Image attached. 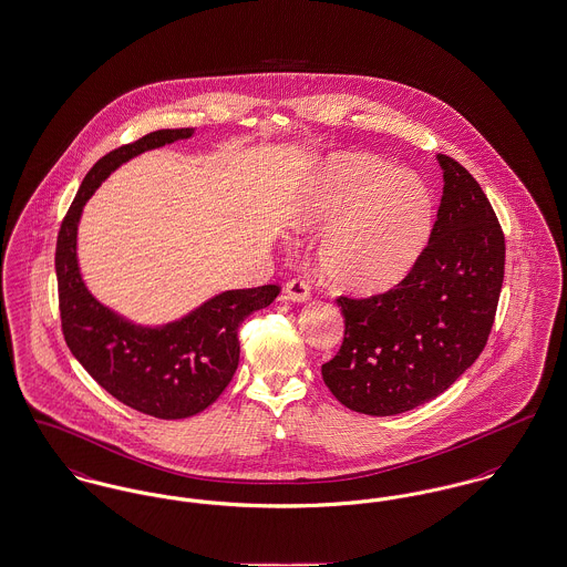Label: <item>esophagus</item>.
Masks as SVG:
<instances>
[{"label":"esophagus","mask_w":567,"mask_h":567,"mask_svg":"<svg viewBox=\"0 0 567 567\" xmlns=\"http://www.w3.org/2000/svg\"><path fill=\"white\" fill-rule=\"evenodd\" d=\"M285 293H287V297H289L291 301H296V303H303V301H308V299H310V287H308V282H306V280H301V278H293V280H289V282H287Z\"/></svg>","instance_id":"34e87169"}]
</instances>
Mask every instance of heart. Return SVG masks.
Listing matches in <instances>:
<instances>
[{
    "label": "heart",
    "mask_w": 567,
    "mask_h": 567,
    "mask_svg": "<svg viewBox=\"0 0 567 567\" xmlns=\"http://www.w3.org/2000/svg\"><path fill=\"white\" fill-rule=\"evenodd\" d=\"M433 202L425 183L370 153H338L315 172L297 204L299 231H321L317 270L344 293L398 285L430 240Z\"/></svg>",
    "instance_id": "1"
}]
</instances>
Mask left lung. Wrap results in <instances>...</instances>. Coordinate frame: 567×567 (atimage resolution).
<instances>
[{"instance_id":"left-lung-1","label":"left lung","mask_w":567,"mask_h":567,"mask_svg":"<svg viewBox=\"0 0 567 567\" xmlns=\"http://www.w3.org/2000/svg\"><path fill=\"white\" fill-rule=\"evenodd\" d=\"M437 163L444 189L414 268L382 296L338 299L344 342L321 372L354 412L393 416L432 402L488 340L504 282V234L474 176L446 155Z\"/></svg>"}]
</instances>
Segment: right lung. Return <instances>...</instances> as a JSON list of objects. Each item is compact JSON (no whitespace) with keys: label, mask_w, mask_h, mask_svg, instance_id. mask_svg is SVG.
<instances>
[{"label":"right lung","mask_w":567,"mask_h":567,"mask_svg":"<svg viewBox=\"0 0 567 567\" xmlns=\"http://www.w3.org/2000/svg\"><path fill=\"white\" fill-rule=\"evenodd\" d=\"M193 134V127L159 130L95 163L63 218L54 252L61 327L70 351L112 398L157 419H187L215 402L238 370V327L280 293L278 285L223 291L176 321L140 324L102 303L84 285L79 264L84 204L123 163Z\"/></svg>","instance_id":"1"}]
</instances>
